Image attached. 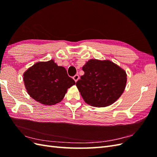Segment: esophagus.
Masks as SVG:
<instances>
[{"label":"esophagus","instance_id":"esophagus-1","mask_svg":"<svg viewBox=\"0 0 157 157\" xmlns=\"http://www.w3.org/2000/svg\"><path fill=\"white\" fill-rule=\"evenodd\" d=\"M73 78L74 79L75 81L76 82H77L78 81V80L79 79V75H75L74 76V77H73Z\"/></svg>","mask_w":157,"mask_h":157}]
</instances>
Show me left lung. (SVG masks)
Segmentation results:
<instances>
[{
	"mask_svg": "<svg viewBox=\"0 0 157 157\" xmlns=\"http://www.w3.org/2000/svg\"><path fill=\"white\" fill-rule=\"evenodd\" d=\"M84 75L76 83L88 105L102 107L112 105L124 92L126 71L110 60L91 59L82 67Z\"/></svg>",
	"mask_w": 157,
	"mask_h": 157,
	"instance_id": "1",
	"label": "left lung"
}]
</instances>
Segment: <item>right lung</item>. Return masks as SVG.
Here are the masks:
<instances>
[{
    "label": "right lung",
    "instance_id": "obj_1",
    "mask_svg": "<svg viewBox=\"0 0 157 157\" xmlns=\"http://www.w3.org/2000/svg\"><path fill=\"white\" fill-rule=\"evenodd\" d=\"M23 81L31 98L46 105L59 103L67 89L75 84L65 68L54 59L35 63L23 73Z\"/></svg>",
    "mask_w": 157,
    "mask_h": 157
}]
</instances>
